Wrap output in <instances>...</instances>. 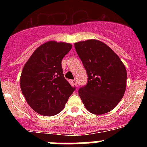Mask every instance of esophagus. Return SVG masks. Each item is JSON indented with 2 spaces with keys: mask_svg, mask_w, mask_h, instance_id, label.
I'll list each match as a JSON object with an SVG mask.
<instances>
[{
  "mask_svg": "<svg viewBox=\"0 0 147 147\" xmlns=\"http://www.w3.org/2000/svg\"><path fill=\"white\" fill-rule=\"evenodd\" d=\"M72 83H73V85H74L75 86H76V87H77V85H78V83H77V82H76V80H72Z\"/></svg>",
  "mask_w": 147,
  "mask_h": 147,
  "instance_id": "esophagus-1",
  "label": "esophagus"
}]
</instances>
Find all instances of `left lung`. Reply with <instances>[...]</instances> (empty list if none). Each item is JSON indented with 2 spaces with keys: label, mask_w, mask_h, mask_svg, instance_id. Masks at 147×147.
Instances as JSON below:
<instances>
[{
  "label": "left lung",
  "mask_w": 147,
  "mask_h": 147,
  "mask_svg": "<svg viewBox=\"0 0 147 147\" xmlns=\"http://www.w3.org/2000/svg\"><path fill=\"white\" fill-rule=\"evenodd\" d=\"M88 76L79 90L85 108L95 115L110 112L120 102L127 86V70L119 56L98 40L75 42Z\"/></svg>",
  "instance_id": "1"
}]
</instances>
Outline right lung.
Listing matches in <instances>:
<instances>
[{
    "label": "right lung",
    "mask_w": 147,
    "mask_h": 147,
    "mask_svg": "<svg viewBox=\"0 0 147 147\" xmlns=\"http://www.w3.org/2000/svg\"><path fill=\"white\" fill-rule=\"evenodd\" d=\"M72 45L49 41L40 45L26 62L20 76L21 91L27 103L42 115H57L75 88L65 79L61 62Z\"/></svg>",
    "instance_id": "obj_1"
}]
</instances>
